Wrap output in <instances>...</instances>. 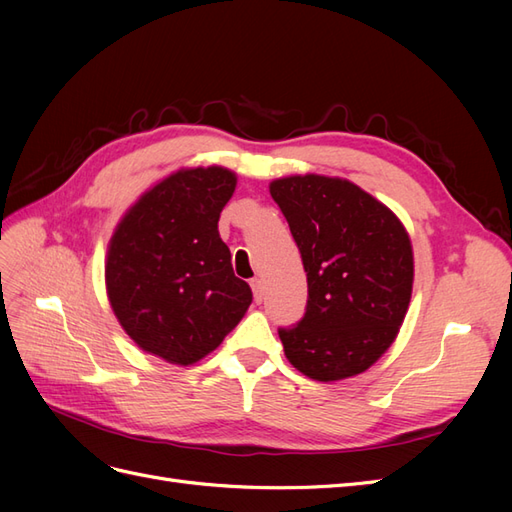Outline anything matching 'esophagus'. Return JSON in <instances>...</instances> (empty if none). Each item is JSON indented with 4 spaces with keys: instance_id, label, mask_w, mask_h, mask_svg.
Listing matches in <instances>:
<instances>
[{
    "instance_id": "esophagus-1",
    "label": "esophagus",
    "mask_w": 512,
    "mask_h": 512,
    "mask_svg": "<svg viewBox=\"0 0 512 512\" xmlns=\"http://www.w3.org/2000/svg\"><path fill=\"white\" fill-rule=\"evenodd\" d=\"M252 290H254V301L256 303H262V282L258 280V277H254V280L250 282Z\"/></svg>"
}]
</instances>
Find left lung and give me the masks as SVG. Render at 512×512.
Segmentation results:
<instances>
[{
    "instance_id": "obj_1",
    "label": "left lung",
    "mask_w": 512,
    "mask_h": 512,
    "mask_svg": "<svg viewBox=\"0 0 512 512\" xmlns=\"http://www.w3.org/2000/svg\"><path fill=\"white\" fill-rule=\"evenodd\" d=\"M271 196L307 273L303 318L277 329L288 361L320 382L361 374L393 344L408 312L414 262L406 228L346 179H277Z\"/></svg>"
}]
</instances>
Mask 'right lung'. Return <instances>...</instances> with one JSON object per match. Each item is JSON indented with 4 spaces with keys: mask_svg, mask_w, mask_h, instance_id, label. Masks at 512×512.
<instances>
[{
    "mask_svg": "<svg viewBox=\"0 0 512 512\" xmlns=\"http://www.w3.org/2000/svg\"><path fill=\"white\" fill-rule=\"evenodd\" d=\"M235 185L237 177L220 166L181 170L138 200L111 239L113 312L138 346L164 361H200L252 303L218 232Z\"/></svg>",
    "mask_w": 512,
    "mask_h": 512,
    "instance_id": "1",
    "label": "right lung"
}]
</instances>
